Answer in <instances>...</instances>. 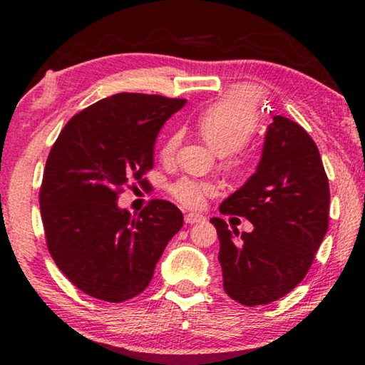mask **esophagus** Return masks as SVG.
I'll return each mask as SVG.
<instances>
[{
	"label": "esophagus",
	"mask_w": 365,
	"mask_h": 365,
	"mask_svg": "<svg viewBox=\"0 0 365 365\" xmlns=\"http://www.w3.org/2000/svg\"><path fill=\"white\" fill-rule=\"evenodd\" d=\"M206 217L205 215L201 214H195V212H188L187 215H185V224L188 225H193V224H197V222H202Z\"/></svg>",
	"instance_id": "1"
}]
</instances>
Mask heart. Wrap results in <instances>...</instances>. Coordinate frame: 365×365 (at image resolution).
I'll return each instance as SVG.
<instances>
[{"label": "heart", "instance_id": "obj_1", "mask_svg": "<svg viewBox=\"0 0 365 365\" xmlns=\"http://www.w3.org/2000/svg\"><path fill=\"white\" fill-rule=\"evenodd\" d=\"M261 119V95L251 86H238L222 96L219 101L201 110L196 117V128L211 148L219 154L237 153L251 140ZM182 141L180 132H172L160 146L163 160L175 158ZM170 195L190 209L205 206L209 196L217 193L212 182L182 177L170 185Z\"/></svg>", "mask_w": 365, "mask_h": 365}]
</instances>
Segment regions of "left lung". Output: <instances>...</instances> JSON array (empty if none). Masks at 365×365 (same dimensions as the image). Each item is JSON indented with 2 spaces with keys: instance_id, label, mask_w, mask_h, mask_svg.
<instances>
[{
  "instance_id": "8db88e82",
  "label": "left lung",
  "mask_w": 365,
  "mask_h": 365,
  "mask_svg": "<svg viewBox=\"0 0 365 365\" xmlns=\"http://www.w3.org/2000/svg\"><path fill=\"white\" fill-rule=\"evenodd\" d=\"M330 188L317 145L299 123L275 115L261 163L220 205L255 230H228L212 217L220 242L224 289L243 306L269 304L302 282L329 228Z\"/></svg>"
}]
</instances>
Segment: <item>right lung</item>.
Instances as JSON below:
<instances>
[{"mask_svg":"<svg viewBox=\"0 0 365 365\" xmlns=\"http://www.w3.org/2000/svg\"><path fill=\"white\" fill-rule=\"evenodd\" d=\"M187 100L117 93L80 110L48 154L40 211L49 255L80 292L122 302L145 292L183 225L175 205L151 200L140 214L117 206L153 169L160 127Z\"/></svg>","mask_w":365,"mask_h":365,"instance_id":"1","label":"right lung"}]
</instances>
